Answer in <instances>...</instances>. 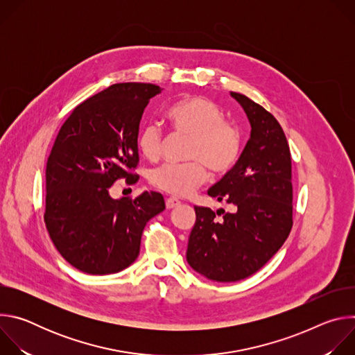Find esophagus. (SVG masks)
I'll list each match as a JSON object with an SVG mask.
<instances>
[{
  "mask_svg": "<svg viewBox=\"0 0 355 355\" xmlns=\"http://www.w3.org/2000/svg\"><path fill=\"white\" fill-rule=\"evenodd\" d=\"M180 204H181V202L177 198H167L166 199V208L167 209H173V208L178 207Z\"/></svg>",
  "mask_w": 355,
  "mask_h": 355,
  "instance_id": "1",
  "label": "esophagus"
}]
</instances>
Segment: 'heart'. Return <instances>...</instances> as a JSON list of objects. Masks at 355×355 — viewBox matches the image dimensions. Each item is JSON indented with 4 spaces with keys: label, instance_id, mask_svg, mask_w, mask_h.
<instances>
[{
    "label": "heart",
    "instance_id": "obj_1",
    "mask_svg": "<svg viewBox=\"0 0 355 355\" xmlns=\"http://www.w3.org/2000/svg\"><path fill=\"white\" fill-rule=\"evenodd\" d=\"M173 129L188 136L187 163H167L150 173L155 188L174 195L188 196L205 184L208 167L216 174L229 173L241 156V135L236 126L225 122L223 111L205 96H189L168 110ZM140 153L155 162L162 156L163 130L155 123H146L137 136Z\"/></svg>",
    "mask_w": 355,
    "mask_h": 355
}]
</instances>
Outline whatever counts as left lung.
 Returning <instances> with one entry per match:
<instances>
[{"instance_id": "left-lung-1", "label": "left lung", "mask_w": 355, "mask_h": 355, "mask_svg": "<svg viewBox=\"0 0 355 355\" xmlns=\"http://www.w3.org/2000/svg\"><path fill=\"white\" fill-rule=\"evenodd\" d=\"M251 125L237 164L209 188L208 195L234 211L193 207L187 261L200 275L218 282L244 279L282 247L292 229V164L278 121L243 94L230 92Z\"/></svg>"}]
</instances>
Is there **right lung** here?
<instances>
[{
	"label": "right lung",
	"mask_w": 355,
	"mask_h": 355,
	"mask_svg": "<svg viewBox=\"0 0 355 355\" xmlns=\"http://www.w3.org/2000/svg\"><path fill=\"white\" fill-rule=\"evenodd\" d=\"M155 84L121 83L85 99L59 130L46 164L44 223L77 270L114 274L139 256L146 223L166 209L159 192L112 199L115 181L136 177L139 123Z\"/></svg>",
	"instance_id": "add662e5"
}]
</instances>
